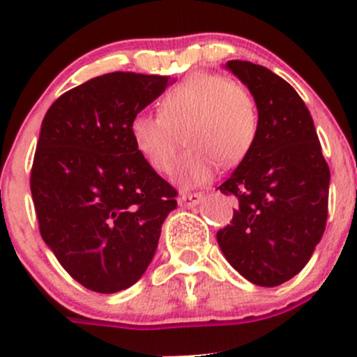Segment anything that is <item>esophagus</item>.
<instances>
[{"mask_svg":"<svg viewBox=\"0 0 357 357\" xmlns=\"http://www.w3.org/2000/svg\"><path fill=\"white\" fill-rule=\"evenodd\" d=\"M202 199H204L202 193H183L178 199V202L181 207H195V205L200 204Z\"/></svg>","mask_w":357,"mask_h":357,"instance_id":"34e87169","label":"esophagus"}]
</instances>
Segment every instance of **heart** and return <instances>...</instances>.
<instances>
[{"label": "heart", "mask_w": 357, "mask_h": 357, "mask_svg": "<svg viewBox=\"0 0 357 357\" xmlns=\"http://www.w3.org/2000/svg\"><path fill=\"white\" fill-rule=\"evenodd\" d=\"M131 139L153 171L174 169L185 136L190 146L179 162L178 178L199 185L214 165L242 162L259 135V110L247 86L212 72H195L169 88L158 100V114L135 115Z\"/></svg>", "instance_id": "b5f03b06"}]
</instances>
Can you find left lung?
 Masks as SVG:
<instances>
[{
    "label": "left lung",
    "mask_w": 357,
    "mask_h": 357,
    "mask_svg": "<svg viewBox=\"0 0 357 357\" xmlns=\"http://www.w3.org/2000/svg\"><path fill=\"white\" fill-rule=\"evenodd\" d=\"M226 67L254 95L259 135L219 186L238 207L218 243L248 282L278 287L307 264L325 233L330 167L307 107L285 79L243 60Z\"/></svg>",
    "instance_id": "1"
}]
</instances>
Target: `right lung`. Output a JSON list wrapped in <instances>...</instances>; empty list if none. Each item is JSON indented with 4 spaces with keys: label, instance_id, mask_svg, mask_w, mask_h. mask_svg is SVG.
<instances>
[{
    "label": "right lung",
    "instance_id": "right-lung-1",
    "mask_svg": "<svg viewBox=\"0 0 357 357\" xmlns=\"http://www.w3.org/2000/svg\"><path fill=\"white\" fill-rule=\"evenodd\" d=\"M171 77L110 72L68 89L41 124L31 193L45 243L86 289L115 294L152 262L178 192L131 139V121Z\"/></svg>",
    "mask_w": 357,
    "mask_h": 357
}]
</instances>
